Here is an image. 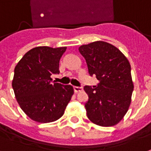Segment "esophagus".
<instances>
[{"instance_id": "34e87169", "label": "esophagus", "mask_w": 151, "mask_h": 151, "mask_svg": "<svg viewBox=\"0 0 151 151\" xmlns=\"http://www.w3.org/2000/svg\"><path fill=\"white\" fill-rule=\"evenodd\" d=\"M73 90L75 93L80 92V91H83V88L82 87H79V86H73Z\"/></svg>"}]
</instances>
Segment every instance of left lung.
I'll list each match as a JSON object with an SVG mask.
<instances>
[{
    "mask_svg": "<svg viewBox=\"0 0 151 151\" xmlns=\"http://www.w3.org/2000/svg\"><path fill=\"white\" fill-rule=\"evenodd\" d=\"M78 50L89 74L100 81L93 88L84 87L89 97L85 104L86 115L98 126H114L123 119L132 101L134 85L130 63L117 47L102 41L83 45Z\"/></svg>",
    "mask_w": 151,
    "mask_h": 151,
    "instance_id": "obj_1",
    "label": "left lung"
}]
</instances>
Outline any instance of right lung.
Returning <instances> with one entry per match:
<instances>
[{
    "label": "right lung",
    "instance_id": "right-lung-1",
    "mask_svg": "<svg viewBox=\"0 0 151 151\" xmlns=\"http://www.w3.org/2000/svg\"><path fill=\"white\" fill-rule=\"evenodd\" d=\"M66 46H37L28 50L17 64L12 87L17 102L32 120L51 123L61 118L73 95L71 85L52 83Z\"/></svg>",
    "mask_w": 151,
    "mask_h": 151
}]
</instances>
